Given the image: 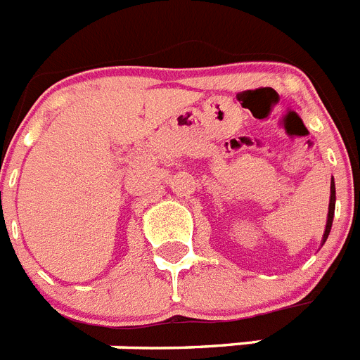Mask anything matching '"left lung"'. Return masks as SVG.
<instances>
[{
    "mask_svg": "<svg viewBox=\"0 0 360 360\" xmlns=\"http://www.w3.org/2000/svg\"><path fill=\"white\" fill-rule=\"evenodd\" d=\"M333 212H335V184H333L332 178V186H330V205H328V221H326V229H324V236L323 241H326L330 234V229H332V221H333Z\"/></svg>",
    "mask_w": 360,
    "mask_h": 360,
    "instance_id": "obj_1",
    "label": "left lung"
}]
</instances>
